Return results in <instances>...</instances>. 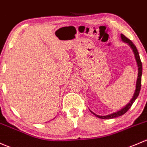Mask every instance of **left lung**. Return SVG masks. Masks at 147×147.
Here are the masks:
<instances>
[{"mask_svg": "<svg viewBox=\"0 0 147 147\" xmlns=\"http://www.w3.org/2000/svg\"><path fill=\"white\" fill-rule=\"evenodd\" d=\"M121 36L122 40H123L124 42L127 43L129 44V46L132 48V51H133L134 53H135V59L136 61H137V65H138V76H137V84H136V90L135 92V94H134L133 97H132V100H131L130 102L126 106H125L123 109H121L120 111H118V112H115L113 113L110 114V115H104V116H101V115H96V114L94 113L93 112H91L95 115L96 116L98 117V118H101V119H111V118H117V117L120 116V115H123V114H125V113L129 110V109L131 108L132 105L133 104V103L135 102V101L136 100V98H137V96H139V94H140V89H141V84H142V62L141 60H140V55H139L138 53V51H137V48L135 46V44L132 43V41L131 40H129V38H127V37L123 35V34H121L120 35Z\"/></svg>", "mask_w": 147, "mask_h": 147, "instance_id": "left-lung-1", "label": "left lung"}]
</instances>
